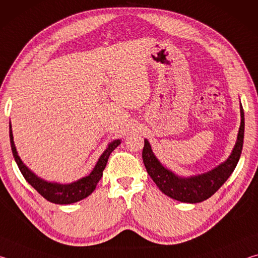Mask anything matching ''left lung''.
Instances as JSON below:
<instances>
[{
    "mask_svg": "<svg viewBox=\"0 0 258 258\" xmlns=\"http://www.w3.org/2000/svg\"><path fill=\"white\" fill-rule=\"evenodd\" d=\"M240 116H241V123H240L237 141L229 158L211 171L197 175L180 176L165 167L155 156L149 141L145 139V147L142 151L143 163L148 174L159 187V190L172 199L189 204L202 203L212 197L230 177L240 159L244 134V115L241 103H240Z\"/></svg>",
    "mask_w": 258,
    "mask_h": 258,
    "instance_id": "obj_1",
    "label": "left lung"
}]
</instances>
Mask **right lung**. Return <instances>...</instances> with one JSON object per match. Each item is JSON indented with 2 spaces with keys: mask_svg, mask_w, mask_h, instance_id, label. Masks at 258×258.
<instances>
[{
  "mask_svg": "<svg viewBox=\"0 0 258 258\" xmlns=\"http://www.w3.org/2000/svg\"><path fill=\"white\" fill-rule=\"evenodd\" d=\"M9 133H10V143H11V150L14 154L15 160L18 167L20 169L21 174L25 177L30 185H32L42 197H44L50 203L59 204V205H68L73 203H77L80 200L84 199L92 194L95 190L98 182L100 178L102 177L103 169L106 167L107 161L109 156L111 152L116 149L117 147L120 145L121 140H113L109 143L106 150L102 152L100 156L97 164H95L94 168L92 169L89 175L80 178V180L74 181L72 183H59V182H51L46 181L44 178L37 176L33 171L24 164V161L18 155V151L16 149L15 142H14V134H12L11 128V121L9 123Z\"/></svg>",
  "mask_w": 258,
  "mask_h": 258,
  "instance_id": "1",
  "label": "right lung"
}]
</instances>
